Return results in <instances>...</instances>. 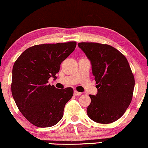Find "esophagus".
Here are the masks:
<instances>
[{"instance_id":"1","label":"esophagus","mask_w":148,"mask_h":148,"mask_svg":"<svg viewBox=\"0 0 148 148\" xmlns=\"http://www.w3.org/2000/svg\"><path fill=\"white\" fill-rule=\"evenodd\" d=\"M73 94H74V95H75V96H79V95H81V92H78V91H77L76 90H75Z\"/></svg>"}]
</instances>
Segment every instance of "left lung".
Instances as JSON below:
<instances>
[{
  "label": "left lung",
  "instance_id": "1",
  "mask_svg": "<svg viewBox=\"0 0 148 148\" xmlns=\"http://www.w3.org/2000/svg\"><path fill=\"white\" fill-rule=\"evenodd\" d=\"M91 62L97 93L89 95L87 114L99 123H113L124 114L132 101L135 80L127 59L108 45L79 42Z\"/></svg>",
  "mask_w": 148,
  "mask_h": 148
}]
</instances>
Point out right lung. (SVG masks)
Segmentation results:
<instances>
[{"instance_id":"right-lung-1","label":"right lung","mask_w":148,"mask_h":148,"mask_svg":"<svg viewBox=\"0 0 148 148\" xmlns=\"http://www.w3.org/2000/svg\"><path fill=\"white\" fill-rule=\"evenodd\" d=\"M76 42L42 44L28 48L12 68L11 91L17 108L28 121L40 127L56 125L63 116L73 89H57L49 84L57 79L60 65L73 53Z\"/></svg>"}]
</instances>
